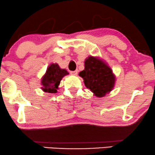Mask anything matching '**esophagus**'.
Returning <instances> with one entry per match:
<instances>
[{"instance_id": "34e87169", "label": "esophagus", "mask_w": 155, "mask_h": 155, "mask_svg": "<svg viewBox=\"0 0 155 155\" xmlns=\"http://www.w3.org/2000/svg\"><path fill=\"white\" fill-rule=\"evenodd\" d=\"M70 73H71V74H72V75L76 76V75H77L78 71H71Z\"/></svg>"}]
</instances>
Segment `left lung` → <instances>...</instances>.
Here are the masks:
<instances>
[{
    "label": "left lung",
    "instance_id": "8db88e82",
    "mask_svg": "<svg viewBox=\"0 0 155 155\" xmlns=\"http://www.w3.org/2000/svg\"><path fill=\"white\" fill-rule=\"evenodd\" d=\"M79 75L84 79L87 88L96 97H102L114 87L116 77L111 68L99 58L90 56L84 61V69Z\"/></svg>",
    "mask_w": 155,
    "mask_h": 155
}]
</instances>
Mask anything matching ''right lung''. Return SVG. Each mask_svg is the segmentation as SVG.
<instances>
[{"instance_id":"1","label":"right lung","mask_w":155,"mask_h":155,"mask_svg":"<svg viewBox=\"0 0 155 155\" xmlns=\"http://www.w3.org/2000/svg\"><path fill=\"white\" fill-rule=\"evenodd\" d=\"M68 74L65 69L60 68L58 63H51L47 68L45 74L41 78V90L49 93H56L60 81Z\"/></svg>"}]
</instances>
